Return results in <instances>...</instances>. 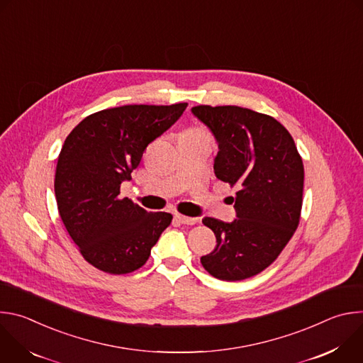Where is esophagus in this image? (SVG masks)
I'll return each mask as SVG.
<instances>
[{
  "label": "esophagus",
  "mask_w": 363,
  "mask_h": 363,
  "mask_svg": "<svg viewBox=\"0 0 363 363\" xmlns=\"http://www.w3.org/2000/svg\"><path fill=\"white\" fill-rule=\"evenodd\" d=\"M175 220L181 224H186V225H194L198 223V218L194 217H186V216H181V214H175Z\"/></svg>",
  "instance_id": "esophagus-1"
}]
</instances>
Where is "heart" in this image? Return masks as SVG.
<instances>
[{
    "label": "heart",
    "instance_id": "heart-1",
    "mask_svg": "<svg viewBox=\"0 0 363 363\" xmlns=\"http://www.w3.org/2000/svg\"><path fill=\"white\" fill-rule=\"evenodd\" d=\"M185 133H189V135H203L205 132H203L202 129H198V128H195V129H189V130H186Z\"/></svg>",
    "mask_w": 363,
    "mask_h": 363
}]
</instances>
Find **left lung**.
Listing matches in <instances>:
<instances>
[{
    "mask_svg": "<svg viewBox=\"0 0 363 363\" xmlns=\"http://www.w3.org/2000/svg\"><path fill=\"white\" fill-rule=\"evenodd\" d=\"M191 112L217 139L216 177L238 186L233 223L202 220L217 245L201 257V264L220 280L250 279L276 260L298 225L303 161L289 130L269 115L206 105Z\"/></svg>",
    "mask_w": 363,
    "mask_h": 363,
    "instance_id": "obj_1",
    "label": "left lung"
}]
</instances>
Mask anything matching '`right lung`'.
Returning a JSON list of instances; mask_svg holds the SVG:
<instances>
[{
  "label": "right lung",
  "instance_id": "right-lung-1",
  "mask_svg": "<svg viewBox=\"0 0 363 363\" xmlns=\"http://www.w3.org/2000/svg\"><path fill=\"white\" fill-rule=\"evenodd\" d=\"M188 103L126 105L84 118L60 150L55 192L60 218L84 260L109 274L140 269L169 213H147L121 185L130 181L146 146L168 130Z\"/></svg>",
  "mask_w": 363,
  "mask_h": 363
}]
</instances>
